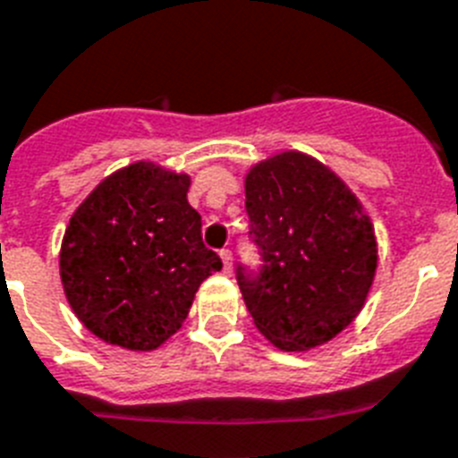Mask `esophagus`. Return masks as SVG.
Listing matches in <instances>:
<instances>
[{"label": "esophagus", "mask_w": 458, "mask_h": 458, "mask_svg": "<svg viewBox=\"0 0 458 458\" xmlns=\"http://www.w3.org/2000/svg\"><path fill=\"white\" fill-rule=\"evenodd\" d=\"M221 260H223V270L225 272L233 270V251H230V249H223Z\"/></svg>", "instance_id": "esophagus-1"}]
</instances>
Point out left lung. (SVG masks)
I'll return each mask as SVG.
<instances>
[{
    "label": "left lung",
    "instance_id": "8db88e82",
    "mask_svg": "<svg viewBox=\"0 0 458 458\" xmlns=\"http://www.w3.org/2000/svg\"><path fill=\"white\" fill-rule=\"evenodd\" d=\"M249 235L263 267L237 265L256 328L282 352H307L342 333L366 305L377 240L370 216L317 157L284 151L244 179Z\"/></svg>",
    "mask_w": 458,
    "mask_h": 458
}]
</instances>
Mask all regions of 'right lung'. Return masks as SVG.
<instances>
[{
  "label": "right lung",
  "instance_id": "obj_1",
  "mask_svg": "<svg viewBox=\"0 0 458 458\" xmlns=\"http://www.w3.org/2000/svg\"><path fill=\"white\" fill-rule=\"evenodd\" d=\"M191 176L140 160L99 182L69 218L60 279L79 321L106 344L153 352L223 267L188 205Z\"/></svg>",
  "mask_w": 458,
  "mask_h": 458
}]
</instances>
